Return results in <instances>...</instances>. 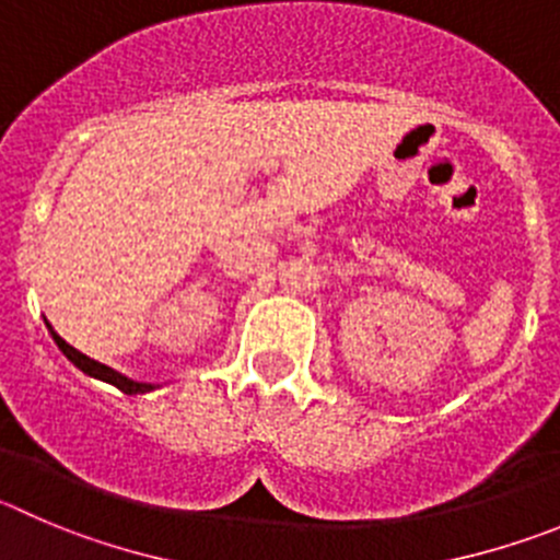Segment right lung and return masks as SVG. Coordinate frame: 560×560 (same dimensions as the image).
<instances>
[{"label":"right lung","instance_id":"1","mask_svg":"<svg viewBox=\"0 0 560 560\" xmlns=\"http://www.w3.org/2000/svg\"><path fill=\"white\" fill-rule=\"evenodd\" d=\"M46 328H49L51 339H55V342H57V348H60V351H62V357H66L68 362L74 364V368H80L85 375H91V378L104 381V384H113L115 389H121L124 395H143V392H151V389H156V386H160V384H145V381L127 378V375L118 373V370L107 368V364L96 362V359H91V357H85V353H82V351H77L74 345H68L66 339H62L60 334H57L55 328L49 326V323H46Z\"/></svg>","mask_w":560,"mask_h":560}]
</instances>
